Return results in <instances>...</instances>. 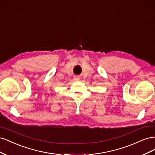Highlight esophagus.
<instances>
[{"label": "esophagus", "instance_id": "obj_1", "mask_svg": "<svg viewBox=\"0 0 155 155\" xmlns=\"http://www.w3.org/2000/svg\"><path fill=\"white\" fill-rule=\"evenodd\" d=\"M79 79H80V77H79V76H75L74 78V80H76V81L79 80Z\"/></svg>", "mask_w": 155, "mask_h": 155}]
</instances>
